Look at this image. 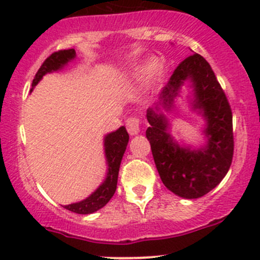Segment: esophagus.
Returning a JSON list of instances; mask_svg holds the SVG:
<instances>
[{
    "label": "esophagus",
    "mask_w": 260,
    "mask_h": 260,
    "mask_svg": "<svg viewBox=\"0 0 260 260\" xmlns=\"http://www.w3.org/2000/svg\"><path fill=\"white\" fill-rule=\"evenodd\" d=\"M127 131L131 136H136L140 133L141 131V120L137 117H131L127 119Z\"/></svg>",
    "instance_id": "esophagus-1"
}]
</instances>
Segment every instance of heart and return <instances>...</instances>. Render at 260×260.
I'll return each instance as SVG.
<instances>
[{"label":"heart","mask_w":260,"mask_h":260,"mask_svg":"<svg viewBox=\"0 0 260 260\" xmlns=\"http://www.w3.org/2000/svg\"><path fill=\"white\" fill-rule=\"evenodd\" d=\"M147 69H148V74L151 75L152 78H157L162 73V65L158 60L153 59L148 64V68H147Z\"/></svg>","instance_id":"obj_1"}]
</instances>
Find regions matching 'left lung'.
<instances>
[{
  "mask_svg": "<svg viewBox=\"0 0 260 260\" xmlns=\"http://www.w3.org/2000/svg\"><path fill=\"white\" fill-rule=\"evenodd\" d=\"M186 80L194 89L193 109L207 120V145L201 149L180 146L169 135L168 120L160 112L171 110ZM147 120L146 137L159 177L170 191L183 199H198L221 182L234 154L233 114L210 64L201 55L192 54L180 62L162 89L159 101L147 109Z\"/></svg>",
  "mask_w": 260,
  "mask_h": 260,
  "instance_id": "left-lung-1",
  "label": "left lung"
}]
</instances>
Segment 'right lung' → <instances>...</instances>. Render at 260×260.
<instances>
[{"label": "right lung", "mask_w": 260, "mask_h": 260, "mask_svg": "<svg viewBox=\"0 0 260 260\" xmlns=\"http://www.w3.org/2000/svg\"><path fill=\"white\" fill-rule=\"evenodd\" d=\"M74 57V49L60 50V51L52 52L36 73L35 78L32 80V88L43 79L44 75L62 69ZM128 140H129V136H128L125 127L118 128L115 132H112L106 136V138H104V152H106L107 164H108V172H107L106 180L85 200L70 204V205H65L64 208L67 210L85 215L95 212L96 210L103 208L104 205H107V203L111 200L115 190H117L118 172H119L122 157L124 154L125 148H127Z\"/></svg>", "instance_id": "right-lung-1"}]
</instances>
